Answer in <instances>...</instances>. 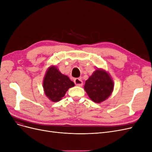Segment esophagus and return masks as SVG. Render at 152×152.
Returning <instances> with one entry per match:
<instances>
[{
  "instance_id": "34e87169",
  "label": "esophagus",
  "mask_w": 152,
  "mask_h": 152,
  "mask_svg": "<svg viewBox=\"0 0 152 152\" xmlns=\"http://www.w3.org/2000/svg\"><path fill=\"white\" fill-rule=\"evenodd\" d=\"M74 83L75 84L76 86H78L79 87H81L82 86V85H83V82H82L80 78H76V79H75Z\"/></svg>"
}]
</instances>
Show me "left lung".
Segmentation results:
<instances>
[{
    "label": "left lung",
    "instance_id": "8db88e82",
    "mask_svg": "<svg viewBox=\"0 0 152 152\" xmlns=\"http://www.w3.org/2000/svg\"><path fill=\"white\" fill-rule=\"evenodd\" d=\"M114 82L109 73L102 68H98L86 81L84 89L90 99L100 103L112 94Z\"/></svg>",
    "mask_w": 152,
    "mask_h": 152
}]
</instances>
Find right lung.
I'll return each mask as SVG.
<instances>
[{
	"label": "right lung",
	"mask_w": 152,
	"mask_h": 152,
	"mask_svg": "<svg viewBox=\"0 0 152 152\" xmlns=\"http://www.w3.org/2000/svg\"><path fill=\"white\" fill-rule=\"evenodd\" d=\"M75 84L69 77L63 75L57 67L52 65L48 68L43 80V88L45 94L53 102L60 101L69 88Z\"/></svg>",
	"instance_id": "obj_1"
}]
</instances>
